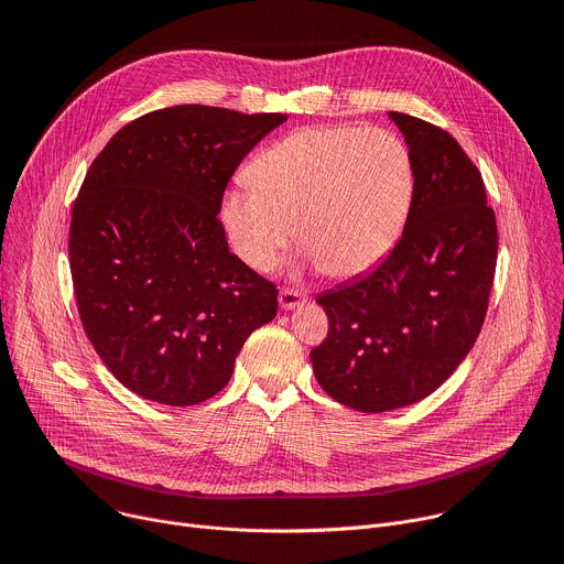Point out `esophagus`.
<instances>
[{"mask_svg":"<svg viewBox=\"0 0 564 564\" xmlns=\"http://www.w3.org/2000/svg\"><path fill=\"white\" fill-rule=\"evenodd\" d=\"M303 301H305V296H303V292H299V290L283 288V290L279 292V305H281V310H294V307H299Z\"/></svg>","mask_w":564,"mask_h":564,"instance_id":"34e87169","label":"esophagus"}]
</instances>
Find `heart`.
Returning <instances> with one entry per match:
<instances>
[{
  "label": "heart",
  "mask_w": 564,
  "mask_h": 564,
  "mask_svg": "<svg viewBox=\"0 0 564 564\" xmlns=\"http://www.w3.org/2000/svg\"><path fill=\"white\" fill-rule=\"evenodd\" d=\"M248 176L252 187L220 207L236 254L268 270L299 229L307 259L337 279L368 274L392 252L415 187L401 138L357 124L299 129L261 151Z\"/></svg>",
  "instance_id": "1"
}]
</instances>
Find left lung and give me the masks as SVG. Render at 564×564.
Masks as SVG:
<instances>
[{
	"label": "left lung",
	"instance_id": "8db88e82",
	"mask_svg": "<svg viewBox=\"0 0 564 564\" xmlns=\"http://www.w3.org/2000/svg\"><path fill=\"white\" fill-rule=\"evenodd\" d=\"M413 160V203L386 261L316 303L328 337L314 377L361 413L404 409L437 390L485 324L498 261L496 214L477 167L444 129L390 111Z\"/></svg>",
	"mask_w": 564,
	"mask_h": 564
}]
</instances>
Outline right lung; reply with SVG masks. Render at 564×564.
I'll return each instance as SVG.
<instances>
[{
	"label": "right lung",
	"instance_id": "right-lung-1",
	"mask_svg": "<svg viewBox=\"0 0 564 564\" xmlns=\"http://www.w3.org/2000/svg\"><path fill=\"white\" fill-rule=\"evenodd\" d=\"M283 113L181 105L122 127L70 214L68 261L85 333L113 377L165 406L220 392L276 288L229 252L218 220L236 167Z\"/></svg>",
	"mask_w": 564,
	"mask_h": 564
}]
</instances>
